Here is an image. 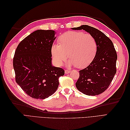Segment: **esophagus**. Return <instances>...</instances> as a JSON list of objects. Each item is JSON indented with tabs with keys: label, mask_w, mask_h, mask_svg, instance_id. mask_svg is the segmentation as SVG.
<instances>
[{
	"label": "esophagus",
	"mask_w": 130,
	"mask_h": 130,
	"mask_svg": "<svg viewBox=\"0 0 130 130\" xmlns=\"http://www.w3.org/2000/svg\"><path fill=\"white\" fill-rule=\"evenodd\" d=\"M70 70H67V69H66V70H65V71H64V72H65V74H69V73H70Z\"/></svg>",
	"instance_id": "1"
}]
</instances>
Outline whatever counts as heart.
I'll return each instance as SVG.
<instances>
[{"mask_svg": "<svg viewBox=\"0 0 130 130\" xmlns=\"http://www.w3.org/2000/svg\"><path fill=\"white\" fill-rule=\"evenodd\" d=\"M59 44H54L51 48L55 63L61 66L68 57L69 65L82 68L92 62L96 52V43L89 34L78 31H68L58 39Z\"/></svg>", "mask_w": 130, "mask_h": 130, "instance_id": "obj_1", "label": "heart"}]
</instances>
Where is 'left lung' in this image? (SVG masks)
<instances>
[{
  "mask_svg": "<svg viewBox=\"0 0 130 130\" xmlns=\"http://www.w3.org/2000/svg\"><path fill=\"white\" fill-rule=\"evenodd\" d=\"M72 29L84 30L89 32L95 39L97 47L92 62L79 71L76 87L86 95H99L108 88L117 72V54L115 46L107 36L93 27L83 25Z\"/></svg>",
  "mask_w": 130,
  "mask_h": 130,
  "instance_id": "8db88e82",
  "label": "left lung"
}]
</instances>
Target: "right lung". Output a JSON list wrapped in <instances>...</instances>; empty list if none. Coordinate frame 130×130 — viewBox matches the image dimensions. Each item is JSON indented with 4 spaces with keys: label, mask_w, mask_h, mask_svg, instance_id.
<instances>
[{
    "label": "right lung",
    "mask_w": 130,
    "mask_h": 130,
    "mask_svg": "<svg viewBox=\"0 0 130 130\" xmlns=\"http://www.w3.org/2000/svg\"><path fill=\"white\" fill-rule=\"evenodd\" d=\"M55 31L38 30L23 40L15 51L13 66L15 79L26 94L44 99L56 92L58 78L64 70L52 65L51 48Z\"/></svg>",
    "instance_id": "add662e5"
}]
</instances>
